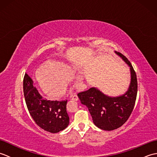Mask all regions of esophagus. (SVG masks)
I'll return each mask as SVG.
<instances>
[{
	"mask_svg": "<svg viewBox=\"0 0 157 157\" xmlns=\"http://www.w3.org/2000/svg\"><path fill=\"white\" fill-rule=\"evenodd\" d=\"M71 99L73 100V101H78V96H77L76 94H74L72 96H71Z\"/></svg>",
	"mask_w": 157,
	"mask_h": 157,
	"instance_id": "1",
	"label": "esophagus"
}]
</instances>
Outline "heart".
Instances as JSON below:
<instances>
[{"label": "heart", "mask_w": 157, "mask_h": 157, "mask_svg": "<svg viewBox=\"0 0 157 157\" xmlns=\"http://www.w3.org/2000/svg\"><path fill=\"white\" fill-rule=\"evenodd\" d=\"M36 79L46 95L59 97L66 88L67 81L71 80L75 87H79L83 80L82 73L74 75L71 66L63 62L51 61L39 68L36 72Z\"/></svg>", "instance_id": "b5f03b06"}]
</instances>
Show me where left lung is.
Wrapping results in <instances>:
<instances>
[{
	"label": "left lung",
	"instance_id": "8db88e82",
	"mask_svg": "<svg viewBox=\"0 0 157 157\" xmlns=\"http://www.w3.org/2000/svg\"><path fill=\"white\" fill-rule=\"evenodd\" d=\"M23 93L29 114L36 124L45 131L58 133L69 123L67 113V101H48L40 95L27 73L23 78Z\"/></svg>",
	"mask_w": 157,
	"mask_h": 157
}]
</instances>
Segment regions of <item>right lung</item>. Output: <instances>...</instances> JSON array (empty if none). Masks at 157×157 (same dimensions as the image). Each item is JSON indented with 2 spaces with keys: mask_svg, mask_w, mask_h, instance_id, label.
Listing matches in <instances>:
<instances>
[{
  "mask_svg": "<svg viewBox=\"0 0 157 157\" xmlns=\"http://www.w3.org/2000/svg\"><path fill=\"white\" fill-rule=\"evenodd\" d=\"M115 52L129 67L131 82L128 91L111 97L92 87L78 94L82 104L88 107L94 125L106 131L117 129L127 121L134 109L138 92L137 78L131 63L121 53Z\"/></svg>",
  "mask_w": 157,
  "mask_h": 157,
  "instance_id": "right-lung-1",
  "label": "right lung"
}]
</instances>
